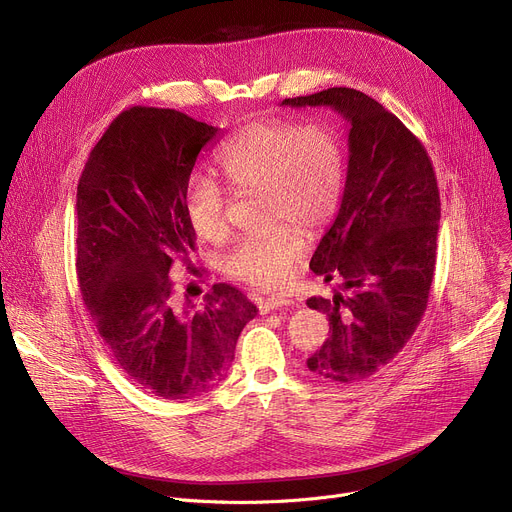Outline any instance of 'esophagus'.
Returning <instances> with one entry per match:
<instances>
[{
  "instance_id": "esophagus-1",
  "label": "esophagus",
  "mask_w": 512,
  "mask_h": 512,
  "mask_svg": "<svg viewBox=\"0 0 512 512\" xmlns=\"http://www.w3.org/2000/svg\"><path fill=\"white\" fill-rule=\"evenodd\" d=\"M292 300L288 296H271V298H263L259 302V313L261 315H267L269 311L274 309H280V306H288Z\"/></svg>"
}]
</instances>
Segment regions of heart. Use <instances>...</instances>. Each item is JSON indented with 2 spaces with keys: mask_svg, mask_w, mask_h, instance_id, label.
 <instances>
[{
  "mask_svg": "<svg viewBox=\"0 0 512 512\" xmlns=\"http://www.w3.org/2000/svg\"><path fill=\"white\" fill-rule=\"evenodd\" d=\"M224 177L236 191H261L265 234L245 236L222 259L226 274L257 288H280L304 251V230L323 228L339 210L346 187V156L339 135L325 123L300 125L263 119L245 125L218 156ZM228 197L210 177L187 183L183 210L189 228L203 241L228 234ZM290 221V225L285 222Z\"/></svg>",
  "mask_w": 512,
  "mask_h": 512,
  "instance_id": "obj_1",
  "label": "heart"
}]
</instances>
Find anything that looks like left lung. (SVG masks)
Segmentation results:
<instances>
[{
	"mask_svg": "<svg viewBox=\"0 0 512 512\" xmlns=\"http://www.w3.org/2000/svg\"><path fill=\"white\" fill-rule=\"evenodd\" d=\"M329 107L350 123L342 206L321 238L311 269L348 294L313 296L329 337L306 360L319 377L356 383L389 364L428 306L436 265L440 195L426 148L381 102L354 88L282 100Z\"/></svg>",
	"mask_w": 512,
	"mask_h": 512,
	"instance_id": "8db88e82",
	"label": "left lung"
}]
</instances>
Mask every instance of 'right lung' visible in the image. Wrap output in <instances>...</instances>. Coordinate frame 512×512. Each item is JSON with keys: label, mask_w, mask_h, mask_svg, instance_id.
<instances>
[{"label": "right lung", "mask_w": 512, "mask_h": 512, "mask_svg": "<svg viewBox=\"0 0 512 512\" xmlns=\"http://www.w3.org/2000/svg\"><path fill=\"white\" fill-rule=\"evenodd\" d=\"M218 127L175 109L131 107L92 148L76 195V271L115 364L144 391L193 399L214 389L257 306L214 284L201 309L175 298V265L195 251L183 197Z\"/></svg>", "instance_id": "right-lung-1"}]
</instances>
